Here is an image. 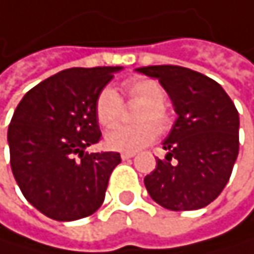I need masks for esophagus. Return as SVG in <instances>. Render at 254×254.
<instances>
[{
    "label": "esophagus",
    "instance_id": "1",
    "mask_svg": "<svg viewBox=\"0 0 254 254\" xmlns=\"http://www.w3.org/2000/svg\"><path fill=\"white\" fill-rule=\"evenodd\" d=\"M131 158H134V153H122V159H123V161L131 159Z\"/></svg>",
    "mask_w": 254,
    "mask_h": 254
}]
</instances>
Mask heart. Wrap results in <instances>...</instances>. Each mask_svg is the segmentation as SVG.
Masks as SVG:
<instances>
[{
    "instance_id": "1",
    "label": "heart",
    "mask_w": 254,
    "mask_h": 254,
    "mask_svg": "<svg viewBox=\"0 0 254 254\" xmlns=\"http://www.w3.org/2000/svg\"><path fill=\"white\" fill-rule=\"evenodd\" d=\"M123 93L131 105H140L135 111L134 126H117L105 135L110 149L132 153L149 146L158 132H167L172 116L164 105L166 92L162 85L150 78L137 76L122 84ZM123 114V101L113 87H107L96 99V117L104 128L116 126Z\"/></svg>"
}]
</instances>
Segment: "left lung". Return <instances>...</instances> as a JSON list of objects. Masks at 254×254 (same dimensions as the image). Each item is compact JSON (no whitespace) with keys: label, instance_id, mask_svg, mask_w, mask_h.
<instances>
[{"label":"left lung","instance_id":"8db88e82","mask_svg":"<svg viewBox=\"0 0 254 254\" xmlns=\"http://www.w3.org/2000/svg\"><path fill=\"white\" fill-rule=\"evenodd\" d=\"M169 93L178 119L162 143L166 159L144 178L153 200L170 211L208 206L224 190L240 152V116L223 87L195 70L138 67Z\"/></svg>","mask_w":254,"mask_h":254}]
</instances>
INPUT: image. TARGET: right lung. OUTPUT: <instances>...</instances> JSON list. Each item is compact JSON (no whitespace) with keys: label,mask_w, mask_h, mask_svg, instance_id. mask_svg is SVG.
Here are the masks:
<instances>
[{"label":"right lung","mask_w":254,"mask_h":254,"mask_svg":"<svg viewBox=\"0 0 254 254\" xmlns=\"http://www.w3.org/2000/svg\"><path fill=\"white\" fill-rule=\"evenodd\" d=\"M120 66L72 67L33 87L8 125L10 166L24 197L43 215L73 221L104 203L117 152L88 153L101 140L96 99Z\"/></svg>","instance_id":"obj_1"}]
</instances>
